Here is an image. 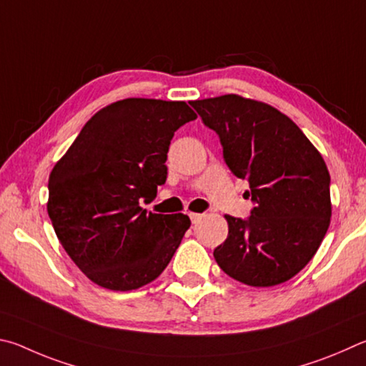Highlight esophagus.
<instances>
[{"label":"esophagus","mask_w":366,"mask_h":366,"mask_svg":"<svg viewBox=\"0 0 366 366\" xmlns=\"http://www.w3.org/2000/svg\"><path fill=\"white\" fill-rule=\"evenodd\" d=\"M189 219H191V222H193V223H197V222H199V220L202 219V214L191 212V214H189Z\"/></svg>","instance_id":"esophagus-1"}]
</instances>
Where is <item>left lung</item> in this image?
<instances>
[{"label":"left lung","instance_id":"1","mask_svg":"<svg viewBox=\"0 0 366 366\" xmlns=\"http://www.w3.org/2000/svg\"><path fill=\"white\" fill-rule=\"evenodd\" d=\"M219 134L223 159L247 179L255 207L246 220L225 215L228 238L214 257L247 286L285 283L309 264L330 227V172L294 122L265 102L223 94L191 101Z\"/></svg>","mask_w":366,"mask_h":366}]
</instances>
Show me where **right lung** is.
I'll return each instance as SVG.
<instances>
[{
    "label": "right lung",
    "instance_id": "add662e5",
    "mask_svg": "<svg viewBox=\"0 0 366 366\" xmlns=\"http://www.w3.org/2000/svg\"><path fill=\"white\" fill-rule=\"evenodd\" d=\"M184 101L128 98L102 107L49 175L48 215L74 264L101 287L133 291L169 265L188 215L146 212L167 179V152L194 120Z\"/></svg>",
    "mask_w": 366,
    "mask_h": 366
}]
</instances>
